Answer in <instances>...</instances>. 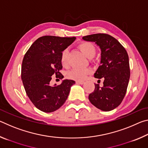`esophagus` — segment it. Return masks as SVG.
Segmentation results:
<instances>
[{"mask_svg": "<svg viewBox=\"0 0 148 148\" xmlns=\"http://www.w3.org/2000/svg\"><path fill=\"white\" fill-rule=\"evenodd\" d=\"M76 83L77 84H81L82 85V84H83L84 83V81H80V80H76Z\"/></svg>", "mask_w": 148, "mask_h": 148, "instance_id": "esophagus-1", "label": "esophagus"}]
</instances>
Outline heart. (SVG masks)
<instances>
[{
  "label": "heart",
  "mask_w": 148,
  "mask_h": 148,
  "mask_svg": "<svg viewBox=\"0 0 148 148\" xmlns=\"http://www.w3.org/2000/svg\"><path fill=\"white\" fill-rule=\"evenodd\" d=\"M79 48L87 58H92L95 53L96 48L93 44L88 42H82L78 45ZM69 49H65L62 51L61 55V62L63 66H67L69 63ZM91 72V70L89 68L73 69L67 73V77L70 79L75 80H83Z\"/></svg>",
  "instance_id": "obj_1"
}]
</instances>
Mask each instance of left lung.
<instances>
[{"mask_svg": "<svg viewBox=\"0 0 148 148\" xmlns=\"http://www.w3.org/2000/svg\"><path fill=\"white\" fill-rule=\"evenodd\" d=\"M82 38L95 42L101 49V65L94 76L104 80L103 86L95 84V90L89 94V100L97 108L111 111L121 103L126 94L130 78L128 54L118 40L109 34H94Z\"/></svg>", "mask_w": 148, "mask_h": 148, "instance_id": "8db88e82", "label": "left lung"}]
</instances>
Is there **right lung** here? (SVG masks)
<instances>
[{"instance_id": "obj_1", "label": "right lung", "mask_w": 148, "mask_h": 148, "mask_svg": "<svg viewBox=\"0 0 148 148\" xmlns=\"http://www.w3.org/2000/svg\"><path fill=\"white\" fill-rule=\"evenodd\" d=\"M75 37L44 36L35 41L25 55L21 66V79L27 96L41 111L50 113L62 106L74 80L64 79L57 86H51L53 75L60 79L62 51L73 42Z\"/></svg>"}]
</instances>
